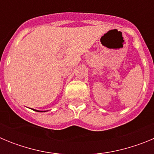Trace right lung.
I'll use <instances>...</instances> for the list:
<instances>
[{"label": "right lung", "mask_w": 154, "mask_h": 154, "mask_svg": "<svg viewBox=\"0 0 154 154\" xmlns=\"http://www.w3.org/2000/svg\"><path fill=\"white\" fill-rule=\"evenodd\" d=\"M35 111H37V112H44V111H38V110H35Z\"/></svg>", "instance_id": "1"}]
</instances>
